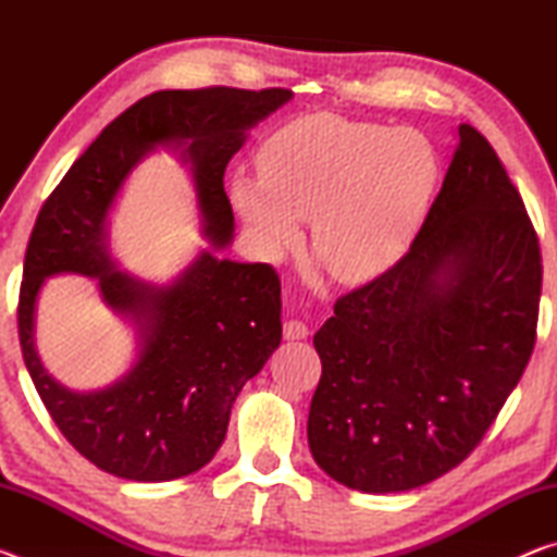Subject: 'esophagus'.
Returning <instances> with one entry per match:
<instances>
[{
  "instance_id": "obj_1",
  "label": "esophagus",
  "mask_w": 557,
  "mask_h": 557,
  "mask_svg": "<svg viewBox=\"0 0 557 557\" xmlns=\"http://www.w3.org/2000/svg\"><path fill=\"white\" fill-rule=\"evenodd\" d=\"M309 336V329L305 322H299V319H289L285 322V338L287 342H301V338Z\"/></svg>"
}]
</instances>
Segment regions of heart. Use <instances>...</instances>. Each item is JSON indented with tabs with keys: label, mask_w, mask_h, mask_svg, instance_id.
I'll use <instances>...</instances> for the list:
<instances>
[{
	"label": "heart",
	"mask_w": 557,
	"mask_h": 557,
	"mask_svg": "<svg viewBox=\"0 0 557 557\" xmlns=\"http://www.w3.org/2000/svg\"><path fill=\"white\" fill-rule=\"evenodd\" d=\"M260 178L235 174L231 201L270 256L299 240L342 282L388 272L418 235L435 194V147L418 129L319 112L292 120L258 149Z\"/></svg>",
	"instance_id": "heart-1"
}]
</instances>
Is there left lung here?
I'll list each match as a JSON object with an SVG mask.
<instances>
[{"mask_svg": "<svg viewBox=\"0 0 557 557\" xmlns=\"http://www.w3.org/2000/svg\"><path fill=\"white\" fill-rule=\"evenodd\" d=\"M541 245L502 159L471 125L410 250L338 297L314 334L307 437L334 482L410 492L469 457L528 366Z\"/></svg>", "mask_w": 557, "mask_h": 557, "instance_id": "obj_1", "label": "left lung"}]
</instances>
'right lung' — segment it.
<instances>
[{
    "instance_id": "add662e5",
    "label": "right lung",
    "mask_w": 557,
    "mask_h": 557,
    "mask_svg": "<svg viewBox=\"0 0 557 557\" xmlns=\"http://www.w3.org/2000/svg\"><path fill=\"white\" fill-rule=\"evenodd\" d=\"M289 98L285 88L152 92L100 132L39 211L18 292V344L55 428L108 474L169 482L209 465L235 398L282 338L275 268L203 250L172 285L143 282L112 262V203L139 159L172 147L191 166L203 235L213 250L228 248L235 223L225 166L248 129ZM61 271L98 276L107 304L138 326V361L108 389L69 392L35 354V299L42 280Z\"/></svg>"
}]
</instances>
